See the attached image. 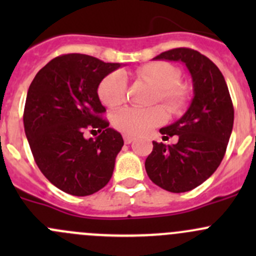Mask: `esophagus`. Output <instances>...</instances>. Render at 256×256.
<instances>
[{
	"label": "esophagus",
	"mask_w": 256,
	"mask_h": 256,
	"mask_svg": "<svg viewBox=\"0 0 256 256\" xmlns=\"http://www.w3.org/2000/svg\"><path fill=\"white\" fill-rule=\"evenodd\" d=\"M134 140H135V138H134V136H131V135H124V141H125L126 144H130L131 142H132Z\"/></svg>",
	"instance_id": "34e87169"
}]
</instances>
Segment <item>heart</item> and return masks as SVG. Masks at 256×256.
<instances>
[{
	"label": "heart",
	"instance_id": "obj_1",
	"mask_svg": "<svg viewBox=\"0 0 256 256\" xmlns=\"http://www.w3.org/2000/svg\"><path fill=\"white\" fill-rule=\"evenodd\" d=\"M138 78L157 88L156 102H161L171 112H180L187 106L190 89L180 82V72L167 62H151L136 69ZM100 100L108 108L122 104L126 95V78L121 72H112L102 80L98 89ZM166 114L160 106L151 109L128 106L114 115L112 122L118 130L128 135H144L154 126L161 125Z\"/></svg>",
	"mask_w": 256,
	"mask_h": 256
}]
</instances>
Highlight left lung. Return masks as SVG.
<instances>
[{
    "mask_svg": "<svg viewBox=\"0 0 256 256\" xmlns=\"http://www.w3.org/2000/svg\"><path fill=\"white\" fill-rule=\"evenodd\" d=\"M154 59L184 63L192 76L194 98L180 120L160 130L164 140L177 135V144L154 141L144 168L158 187L174 193L188 192L208 180L220 164L233 130V102L223 74L200 52L174 48Z\"/></svg>",
    "mask_w": 256,
    "mask_h": 256,
    "instance_id": "obj_1",
    "label": "left lung"
}]
</instances>
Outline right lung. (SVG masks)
<instances>
[{"label":"right lung","instance_id":"right-lung-1","mask_svg":"<svg viewBox=\"0 0 256 256\" xmlns=\"http://www.w3.org/2000/svg\"><path fill=\"white\" fill-rule=\"evenodd\" d=\"M118 63L86 54H63L43 66L26 99L23 124L30 151L46 178L72 196H90L108 184L124 146L120 132L102 118L98 88ZM102 134L92 140L85 130Z\"/></svg>","mask_w":256,"mask_h":256}]
</instances>
